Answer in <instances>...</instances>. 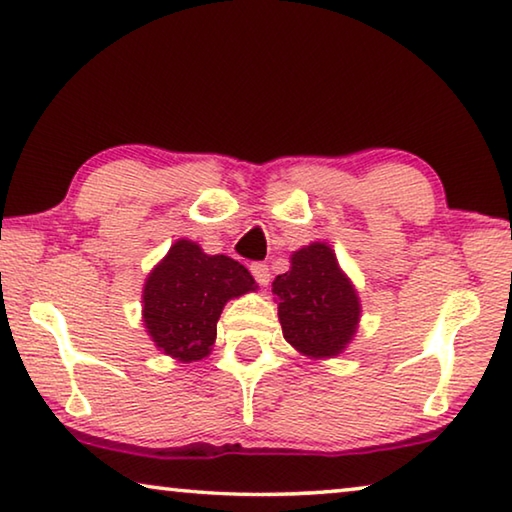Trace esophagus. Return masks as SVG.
<instances>
[{"label":"esophagus","mask_w":512,"mask_h":512,"mask_svg":"<svg viewBox=\"0 0 512 512\" xmlns=\"http://www.w3.org/2000/svg\"><path fill=\"white\" fill-rule=\"evenodd\" d=\"M251 274H254V279L261 283V286H267V283H270V279H272V274H270V267H267L265 263H251Z\"/></svg>","instance_id":"1"}]
</instances>
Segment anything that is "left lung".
I'll return each instance as SVG.
<instances>
[{
  "instance_id": "8db88e82",
  "label": "left lung",
  "mask_w": 512,
  "mask_h": 512,
  "mask_svg": "<svg viewBox=\"0 0 512 512\" xmlns=\"http://www.w3.org/2000/svg\"><path fill=\"white\" fill-rule=\"evenodd\" d=\"M290 261V270L272 283V292L279 297L283 338L304 356H338L360 317L354 286L324 242L295 251Z\"/></svg>"
}]
</instances>
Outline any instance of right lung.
Here are the masks:
<instances>
[{"instance_id": "obj_1", "label": "right lung", "mask_w": 512, "mask_h": 512, "mask_svg": "<svg viewBox=\"0 0 512 512\" xmlns=\"http://www.w3.org/2000/svg\"><path fill=\"white\" fill-rule=\"evenodd\" d=\"M249 290H256V281L245 265L179 240L145 283V326L167 356L201 360L211 354L226 301Z\"/></svg>"}]
</instances>
